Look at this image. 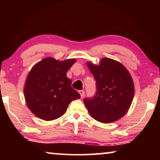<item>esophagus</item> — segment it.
Instances as JSON below:
<instances>
[{
  "instance_id": "34e87169",
  "label": "esophagus",
  "mask_w": 160,
  "mask_h": 160,
  "mask_svg": "<svg viewBox=\"0 0 160 160\" xmlns=\"http://www.w3.org/2000/svg\"><path fill=\"white\" fill-rule=\"evenodd\" d=\"M79 92H80L81 98H83L84 96H85V91H84V90H80Z\"/></svg>"
}]
</instances>
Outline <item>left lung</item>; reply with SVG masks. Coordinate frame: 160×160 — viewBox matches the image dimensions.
I'll use <instances>...</instances> for the list:
<instances>
[{"instance_id":"obj_1","label":"left lung","mask_w":160,"mask_h":160,"mask_svg":"<svg viewBox=\"0 0 160 160\" xmlns=\"http://www.w3.org/2000/svg\"><path fill=\"white\" fill-rule=\"evenodd\" d=\"M96 80L94 96L84 99L94 119L104 123L118 120L128 112L134 97V84L125 67L119 62L103 58L99 65L87 63Z\"/></svg>"}]
</instances>
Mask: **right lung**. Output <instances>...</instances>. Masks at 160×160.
<instances>
[{"instance_id": "add662e5", "label": "right lung", "mask_w": 160, "mask_h": 160, "mask_svg": "<svg viewBox=\"0 0 160 160\" xmlns=\"http://www.w3.org/2000/svg\"><path fill=\"white\" fill-rule=\"evenodd\" d=\"M75 61H59L48 57L35 64L29 71L24 94L29 109L38 118L52 121L61 117L72 100L80 98L66 76Z\"/></svg>"}]
</instances>
